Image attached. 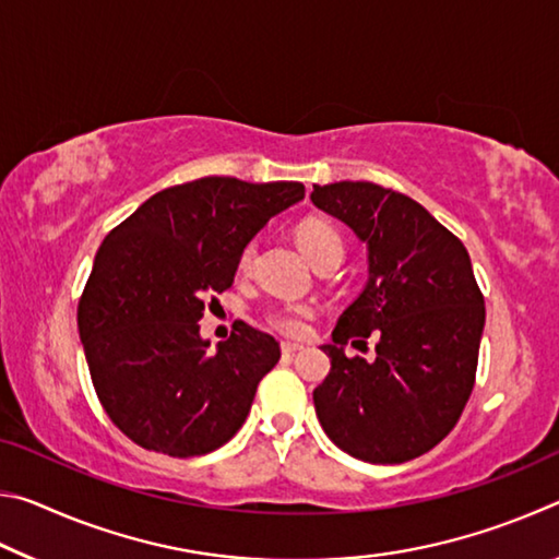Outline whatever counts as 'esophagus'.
I'll return each instance as SVG.
<instances>
[{"label":"esophagus","instance_id":"1","mask_svg":"<svg viewBox=\"0 0 559 559\" xmlns=\"http://www.w3.org/2000/svg\"><path fill=\"white\" fill-rule=\"evenodd\" d=\"M281 349H283V355H296V353H300L302 345H298V343H283Z\"/></svg>","mask_w":559,"mask_h":559}]
</instances>
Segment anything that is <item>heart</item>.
Returning <instances> with one entry per match:
<instances>
[{"mask_svg": "<svg viewBox=\"0 0 559 559\" xmlns=\"http://www.w3.org/2000/svg\"><path fill=\"white\" fill-rule=\"evenodd\" d=\"M296 239H298L300 251L306 253V259L310 263H316L320 257H325L330 251L343 253V239H340V234L333 229V226L320 219L302 222L296 231ZM251 257H253V249H246L241 257V269L249 266ZM308 318H310L308 308L288 306V308L273 310L269 316V323L286 335H302L308 330Z\"/></svg>", "mask_w": 559, "mask_h": 559, "instance_id": "heart-1", "label": "heart"}]
</instances>
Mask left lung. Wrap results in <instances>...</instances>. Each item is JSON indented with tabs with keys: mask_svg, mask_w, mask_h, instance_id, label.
<instances>
[{
	"mask_svg": "<svg viewBox=\"0 0 559 559\" xmlns=\"http://www.w3.org/2000/svg\"><path fill=\"white\" fill-rule=\"evenodd\" d=\"M310 200L367 246L365 288L323 345L320 427L359 461H412L456 427L476 380L486 306L468 251L419 202L380 185H313ZM372 332V364L344 355L347 338Z\"/></svg>",
	"mask_w": 559,
	"mask_h": 559,
	"instance_id": "left-lung-1",
	"label": "left lung"
}]
</instances>
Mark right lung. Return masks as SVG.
Wrapping results in <instances>:
<instances>
[{
	"label": "right lung",
	"mask_w": 559,
	"mask_h": 559,
	"mask_svg": "<svg viewBox=\"0 0 559 559\" xmlns=\"http://www.w3.org/2000/svg\"><path fill=\"white\" fill-rule=\"evenodd\" d=\"M302 194L300 182L202 177L153 194L103 239L79 333L103 409L128 439L189 459L241 429L281 347L236 323L210 349L204 300L231 288L246 246Z\"/></svg>",
	"instance_id": "right-lung-1"
}]
</instances>
